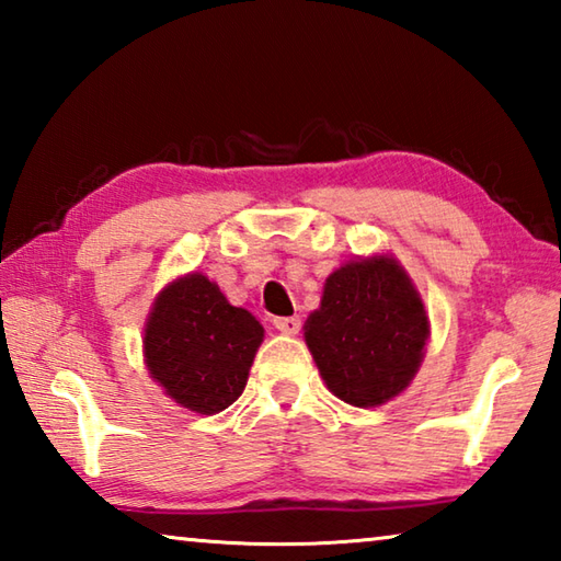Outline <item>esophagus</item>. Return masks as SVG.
Here are the masks:
<instances>
[{
	"mask_svg": "<svg viewBox=\"0 0 561 561\" xmlns=\"http://www.w3.org/2000/svg\"><path fill=\"white\" fill-rule=\"evenodd\" d=\"M274 329L282 331V334H287V336H294V334H299L301 319L299 317H277L274 319Z\"/></svg>",
	"mask_w": 561,
	"mask_h": 561,
	"instance_id": "1",
	"label": "esophagus"
}]
</instances>
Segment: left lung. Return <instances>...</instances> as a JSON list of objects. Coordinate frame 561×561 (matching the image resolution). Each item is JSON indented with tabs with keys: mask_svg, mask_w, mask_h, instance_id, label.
I'll return each instance as SVG.
<instances>
[{
	"mask_svg": "<svg viewBox=\"0 0 561 561\" xmlns=\"http://www.w3.org/2000/svg\"><path fill=\"white\" fill-rule=\"evenodd\" d=\"M431 324L411 277L393 257L346 262L329 274L304 341L331 393L374 408L411 386Z\"/></svg>",
	"mask_w": 561,
	"mask_h": 561,
	"instance_id": "8db88e82",
	"label": "left lung"
}]
</instances>
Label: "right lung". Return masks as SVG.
<instances>
[{"label":"right lung","instance_id":"obj_1","mask_svg":"<svg viewBox=\"0 0 561 561\" xmlns=\"http://www.w3.org/2000/svg\"><path fill=\"white\" fill-rule=\"evenodd\" d=\"M264 329L232 307L201 272L170 282L146 321L144 356L150 376L187 411L215 415L242 396Z\"/></svg>","mask_w":561,"mask_h":561}]
</instances>
